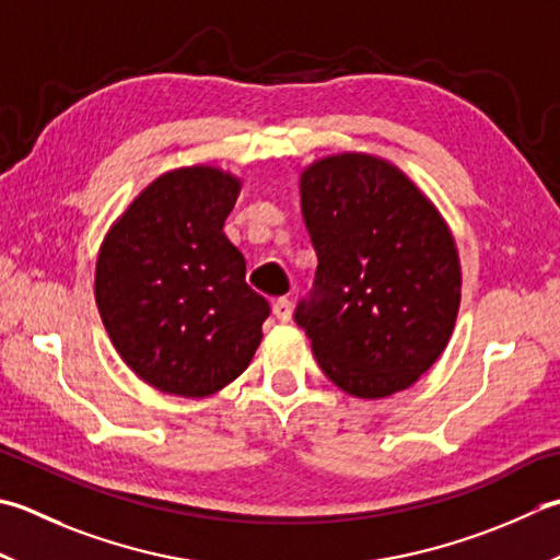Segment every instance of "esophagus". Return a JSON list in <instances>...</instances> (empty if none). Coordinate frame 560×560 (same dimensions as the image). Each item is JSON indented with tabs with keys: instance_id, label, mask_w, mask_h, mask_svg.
Returning <instances> with one entry per match:
<instances>
[{
	"instance_id": "esophagus-1",
	"label": "esophagus",
	"mask_w": 560,
	"mask_h": 560,
	"mask_svg": "<svg viewBox=\"0 0 560 560\" xmlns=\"http://www.w3.org/2000/svg\"><path fill=\"white\" fill-rule=\"evenodd\" d=\"M273 315H277L279 323H289L291 315H293V303L289 299L273 301Z\"/></svg>"
}]
</instances>
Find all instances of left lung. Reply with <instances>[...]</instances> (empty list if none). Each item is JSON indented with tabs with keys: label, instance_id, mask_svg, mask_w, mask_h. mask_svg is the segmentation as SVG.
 I'll return each mask as SVG.
<instances>
[{
	"label": "left lung",
	"instance_id": "obj_1",
	"mask_svg": "<svg viewBox=\"0 0 560 560\" xmlns=\"http://www.w3.org/2000/svg\"><path fill=\"white\" fill-rule=\"evenodd\" d=\"M301 211L317 271L295 323L323 374L364 400L410 388L442 357L462 305L440 208L393 162L339 152L303 167Z\"/></svg>",
	"mask_w": 560,
	"mask_h": 560
}]
</instances>
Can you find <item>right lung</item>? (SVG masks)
Here are the masks:
<instances>
[{"label":"right lung","mask_w":560,"mask_h":560,"mask_svg":"<svg viewBox=\"0 0 560 560\" xmlns=\"http://www.w3.org/2000/svg\"><path fill=\"white\" fill-rule=\"evenodd\" d=\"M243 179L213 164L160 174L98 247L94 299L133 374L160 393L208 398L249 366L269 303L223 233Z\"/></svg>","instance_id":"1"}]
</instances>
